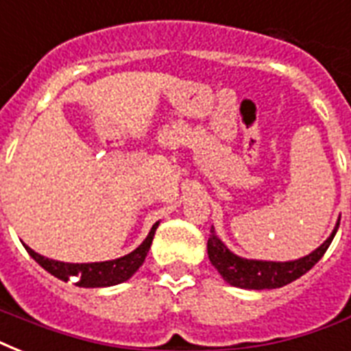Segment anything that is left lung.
<instances>
[{
  "label": "left lung",
  "instance_id": "left-lung-1",
  "mask_svg": "<svg viewBox=\"0 0 351 351\" xmlns=\"http://www.w3.org/2000/svg\"><path fill=\"white\" fill-rule=\"evenodd\" d=\"M339 230V222L332 234L322 242L315 251L310 255L288 262H273V261H251L234 255L233 251L228 250V245L217 237L215 228H211L208 239V255L215 269L222 275L226 282L242 289H275L282 288L286 284L293 282L302 277L306 271H310L317 262L321 261L322 255L332 244L333 237Z\"/></svg>",
  "mask_w": 351,
  "mask_h": 351
}]
</instances>
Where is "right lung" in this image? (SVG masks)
Masks as SVG:
<instances>
[{
	"instance_id": "obj_1",
	"label": "right lung",
	"mask_w": 351,
	"mask_h": 351,
	"mask_svg": "<svg viewBox=\"0 0 351 351\" xmlns=\"http://www.w3.org/2000/svg\"><path fill=\"white\" fill-rule=\"evenodd\" d=\"M160 222L151 228L149 234L145 237L142 244L138 245L136 250L131 251L129 255L114 258V261L106 262H89V264H71V262H60L47 258V256L36 253L30 250L29 245H25V250L29 251V255L40 264L45 271L54 275L56 278L63 282H74L80 288H107V286H114V284L125 282L127 278H131L138 271V267L142 266L145 256L149 253L151 242H153L154 231L158 228Z\"/></svg>"
}]
</instances>
